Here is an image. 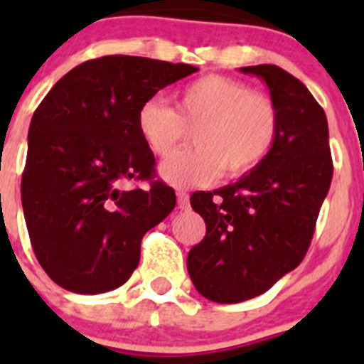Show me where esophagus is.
<instances>
[{"label":"esophagus","instance_id":"1","mask_svg":"<svg viewBox=\"0 0 364 364\" xmlns=\"http://www.w3.org/2000/svg\"><path fill=\"white\" fill-rule=\"evenodd\" d=\"M176 202L180 210H189V195L186 191H176Z\"/></svg>","mask_w":364,"mask_h":364}]
</instances>
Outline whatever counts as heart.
Returning <instances> with one entry per match:
<instances>
[{
    "label": "heart",
    "mask_w": 364,
    "mask_h": 364,
    "mask_svg": "<svg viewBox=\"0 0 364 364\" xmlns=\"http://www.w3.org/2000/svg\"><path fill=\"white\" fill-rule=\"evenodd\" d=\"M136 125L156 156H167L193 131L195 147L175 153L159 169L164 182L186 189L211 184L222 171L240 178L262 166L279 140L281 112L247 83L205 74L180 89L176 109L160 98L146 100Z\"/></svg>",
    "instance_id": "b5f03b06"
}]
</instances>
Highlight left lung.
<instances>
[{
  "label": "left lung",
  "instance_id": "left-lung-1",
  "mask_svg": "<svg viewBox=\"0 0 364 364\" xmlns=\"http://www.w3.org/2000/svg\"><path fill=\"white\" fill-rule=\"evenodd\" d=\"M240 73L268 85L281 133L255 171L191 195L205 237L189 252V277L198 294L222 304L264 294L301 264L333 175L326 114L306 85L277 65Z\"/></svg>",
  "mask_w": 364,
  "mask_h": 364
}]
</instances>
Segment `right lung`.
I'll return each instance as SVG.
<instances>
[{"label":"right lung","instance_id":"add662e5","mask_svg":"<svg viewBox=\"0 0 364 364\" xmlns=\"http://www.w3.org/2000/svg\"><path fill=\"white\" fill-rule=\"evenodd\" d=\"M197 70L151 58L102 56L69 70L38 105L21 204L32 250L58 286L95 295L131 277L142 237L176 204L173 188L154 180L138 109ZM136 179L150 188H124Z\"/></svg>","mask_w":364,"mask_h":364}]
</instances>
